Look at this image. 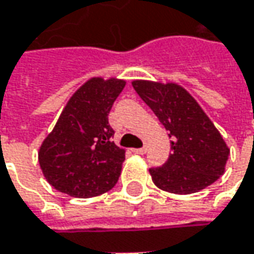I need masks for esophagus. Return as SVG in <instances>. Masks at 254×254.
<instances>
[{"label":"esophagus","mask_w":254,"mask_h":254,"mask_svg":"<svg viewBox=\"0 0 254 254\" xmlns=\"http://www.w3.org/2000/svg\"><path fill=\"white\" fill-rule=\"evenodd\" d=\"M146 152H147V146L139 147V149H133V153H137V154H144Z\"/></svg>","instance_id":"obj_1"}]
</instances>
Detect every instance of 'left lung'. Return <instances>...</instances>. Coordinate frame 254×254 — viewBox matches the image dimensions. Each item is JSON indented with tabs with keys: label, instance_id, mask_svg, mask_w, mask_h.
Returning a JSON list of instances; mask_svg holds the SVG:
<instances>
[{
	"label": "left lung",
	"instance_id": "8db88e82",
	"mask_svg": "<svg viewBox=\"0 0 254 254\" xmlns=\"http://www.w3.org/2000/svg\"><path fill=\"white\" fill-rule=\"evenodd\" d=\"M132 85L171 137L167 162L149 169L154 184L174 194H191L219 179L229 149L197 101L177 84L133 81Z\"/></svg>",
	"mask_w": 254,
	"mask_h": 254
}]
</instances>
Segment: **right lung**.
Segmentation results:
<instances>
[{"mask_svg":"<svg viewBox=\"0 0 254 254\" xmlns=\"http://www.w3.org/2000/svg\"><path fill=\"white\" fill-rule=\"evenodd\" d=\"M125 87L122 80L91 78L67 102L39 150L45 177L60 192L90 198L118 183L125 150L112 142L108 114Z\"/></svg>","mask_w":254,"mask_h":254,"instance_id":"right-lung-1","label":"right lung"}]
</instances>
